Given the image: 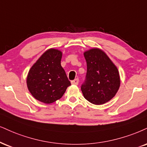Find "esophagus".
Returning <instances> with one entry per match:
<instances>
[{
	"instance_id": "obj_1",
	"label": "esophagus",
	"mask_w": 147,
	"mask_h": 147,
	"mask_svg": "<svg viewBox=\"0 0 147 147\" xmlns=\"http://www.w3.org/2000/svg\"><path fill=\"white\" fill-rule=\"evenodd\" d=\"M71 82L72 84L78 85V83H79V79L78 78H76L75 80H72Z\"/></svg>"
}]
</instances>
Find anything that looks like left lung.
<instances>
[{"mask_svg":"<svg viewBox=\"0 0 147 147\" xmlns=\"http://www.w3.org/2000/svg\"><path fill=\"white\" fill-rule=\"evenodd\" d=\"M84 56L87 71L81 86L83 95L92 104H104L113 98L119 90V71L106 53L98 48L85 52Z\"/></svg>","mask_w":147,"mask_h":147,"instance_id":"8db88e82","label":"left lung"}]
</instances>
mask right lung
Listing matches in <instances>:
<instances>
[{
	"label": "right lung",
	"instance_id": "obj_1",
	"mask_svg": "<svg viewBox=\"0 0 147 147\" xmlns=\"http://www.w3.org/2000/svg\"><path fill=\"white\" fill-rule=\"evenodd\" d=\"M62 52L50 49L32 65L27 77V86L37 100L51 104L62 97L71 85L61 67Z\"/></svg>",
	"mask_w": 147,
	"mask_h": 147
}]
</instances>
